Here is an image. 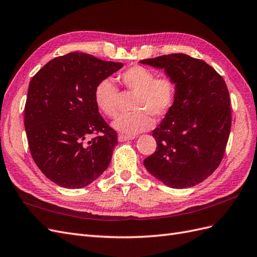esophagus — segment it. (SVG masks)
Instances as JSON below:
<instances>
[{
	"mask_svg": "<svg viewBox=\"0 0 257 257\" xmlns=\"http://www.w3.org/2000/svg\"><path fill=\"white\" fill-rule=\"evenodd\" d=\"M134 138H135L134 136H127V135H124V134H119V135H118V141H119L120 143L132 141V139H134Z\"/></svg>",
	"mask_w": 257,
	"mask_h": 257,
	"instance_id": "obj_1",
	"label": "esophagus"
}]
</instances>
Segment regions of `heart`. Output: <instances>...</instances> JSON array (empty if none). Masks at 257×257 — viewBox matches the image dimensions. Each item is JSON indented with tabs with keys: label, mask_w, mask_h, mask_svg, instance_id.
Instances as JSON below:
<instances>
[{
	"label": "heart",
	"mask_w": 257,
	"mask_h": 257,
	"mask_svg": "<svg viewBox=\"0 0 257 257\" xmlns=\"http://www.w3.org/2000/svg\"><path fill=\"white\" fill-rule=\"evenodd\" d=\"M126 90L134 92L131 108L133 111L121 114L113 122V127L124 134L133 135L150 130L153 118H162L172 109L177 95L175 81L168 76L157 77L151 69L134 65L118 76ZM118 88L110 78L99 80L94 89V102L105 115L113 118L118 114Z\"/></svg>",
	"instance_id": "1"
}]
</instances>
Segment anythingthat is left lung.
I'll use <instances>...</instances> for the list:
<instances>
[{"instance_id":"left-lung-1","label":"left lung","mask_w":257,"mask_h":257,"mask_svg":"<svg viewBox=\"0 0 257 257\" xmlns=\"http://www.w3.org/2000/svg\"><path fill=\"white\" fill-rule=\"evenodd\" d=\"M141 63L164 69L177 87L172 109L152 132L157 150L145 159V167L174 189L203 182L220 165L230 133L226 83L205 61L184 53Z\"/></svg>"}]
</instances>
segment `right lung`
<instances>
[{"instance_id":"1","label":"right lung","mask_w":257,"mask_h":257,"mask_svg":"<svg viewBox=\"0 0 257 257\" xmlns=\"http://www.w3.org/2000/svg\"><path fill=\"white\" fill-rule=\"evenodd\" d=\"M123 66L88 53L54 58L30 81L25 126L31 155L49 180L81 189L111 161L118 136L94 102V89ZM94 134V139H88Z\"/></svg>"}]
</instances>
